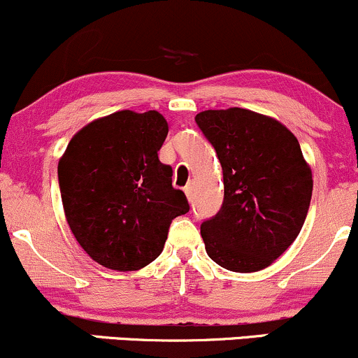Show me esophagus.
Returning a JSON list of instances; mask_svg holds the SVG:
<instances>
[{"instance_id":"esophagus-1","label":"esophagus","mask_w":358,"mask_h":358,"mask_svg":"<svg viewBox=\"0 0 358 358\" xmlns=\"http://www.w3.org/2000/svg\"><path fill=\"white\" fill-rule=\"evenodd\" d=\"M185 193H187V199L192 202V199H193V183H188L187 187H185Z\"/></svg>"}]
</instances>
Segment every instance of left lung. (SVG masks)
<instances>
[{"label": "left lung", "mask_w": 358, "mask_h": 358, "mask_svg": "<svg viewBox=\"0 0 358 358\" xmlns=\"http://www.w3.org/2000/svg\"><path fill=\"white\" fill-rule=\"evenodd\" d=\"M196 126L224 173L220 210L200 225L213 262L234 273L273 264L293 244L310 208L313 178L294 134L249 109L203 110Z\"/></svg>", "instance_id": "8db88e82"}]
</instances>
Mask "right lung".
Instances as JSON below:
<instances>
[{"label": "right lung", "mask_w": 358, "mask_h": 358, "mask_svg": "<svg viewBox=\"0 0 358 358\" xmlns=\"http://www.w3.org/2000/svg\"><path fill=\"white\" fill-rule=\"evenodd\" d=\"M168 134L156 110H117L82 127L59 162L65 219L82 249L114 271L162 254L171 220L190 210L158 158Z\"/></svg>", "instance_id": "right-lung-1"}]
</instances>
